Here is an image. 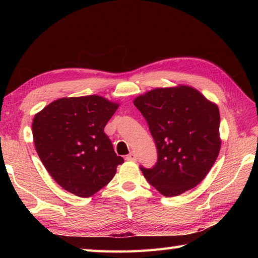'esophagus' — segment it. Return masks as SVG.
Instances as JSON below:
<instances>
[{
    "mask_svg": "<svg viewBox=\"0 0 258 258\" xmlns=\"http://www.w3.org/2000/svg\"><path fill=\"white\" fill-rule=\"evenodd\" d=\"M136 158H138V156H136V154H135L134 152L130 153L128 155H126V160H127V161H132V162H135V161H136Z\"/></svg>",
    "mask_w": 258,
    "mask_h": 258,
    "instance_id": "34e87169",
    "label": "esophagus"
}]
</instances>
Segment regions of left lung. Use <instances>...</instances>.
<instances>
[{"instance_id":"left-lung-1","label":"left lung","mask_w":258,"mask_h":258,"mask_svg":"<svg viewBox=\"0 0 258 258\" xmlns=\"http://www.w3.org/2000/svg\"><path fill=\"white\" fill-rule=\"evenodd\" d=\"M157 150L151 168L140 166L152 186L167 197L195 187L210 172L221 149L220 111L189 86L155 89L136 97Z\"/></svg>"}]
</instances>
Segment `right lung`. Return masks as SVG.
Wrapping results in <instances>:
<instances>
[{
    "instance_id": "1",
    "label": "right lung",
    "mask_w": 258,
    "mask_h": 258,
    "mask_svg": "<svg viewBox=\"0 0 258 258\" xmlns=\"http://www.w3.org/2000/svg\"><path fill=\"white\" fill-rule=\"evenodd\" d=\"M118 107L104 97L59 98L35 115V149L54 180L80 197H90L107 185L123 157L104 133Z\"/></svg>"
}]
</instances>
